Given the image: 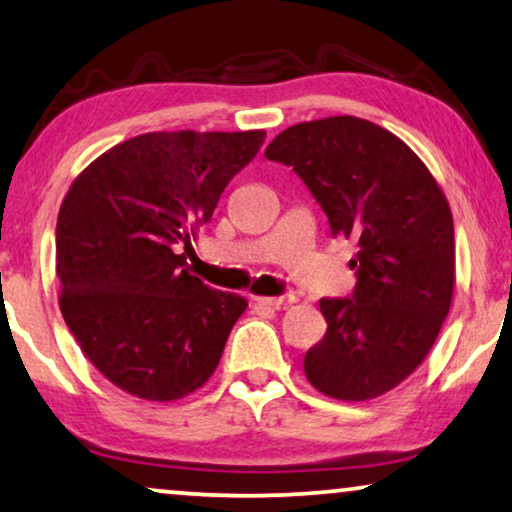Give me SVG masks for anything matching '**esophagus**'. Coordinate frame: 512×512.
<instances>
[{"instance_id": "esophagus-1", "label": "esophagus", "mask_w": 512, "mask_h": 512, "mask_svg": "<svg viewBox=\"0 0 512 512\" xmlns=\"http://www.w3.org/2000/svg\"><path fill=\"white\" fill-rule=\"evenodd\" d=\"M255 301H257V304H262V306L285 308V306L292 304L294 297H292V294H285V297H255Z\"/></svg>"}]
</instances>
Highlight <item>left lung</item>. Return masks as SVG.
Returning <instances> with one entry per match:
<instances>
[{"instance_id":"8db88e82","label":"left lung","mask_w":512,"mask_h":512,"mask_svg":"<svg viewBox=\"0 0 512 512\" xmlns=\"http://www.w3.org/2000/svg\"><path fill=\"white\" fill-rule=\"evenodd\" d=\"M266 160L297 171L329 218L357 241L350 299H320L327 334L306 352L308 383L338 401H369L429 355L455 292L448 199L399 136L355 115L287 127Z\"/></svg>"}]
</instances>
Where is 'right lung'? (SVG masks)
<instances>
[{"mask_svg":"<svg viewBox=\"0 0 512 512\" xmlns=\"http://www.w3.org/2000/svg\"><path fill=\"white\" fill-rule=\"evenodd\" d=\"M250 132H148L90 162L55 229L60 311L92 366L132 397L199 390L248 301L211 290L185 253L264 143Z\"/></svg>","mask_w":512,"mask_h":512,"instance_id":"1","label":"right lung"}]
</instances>
